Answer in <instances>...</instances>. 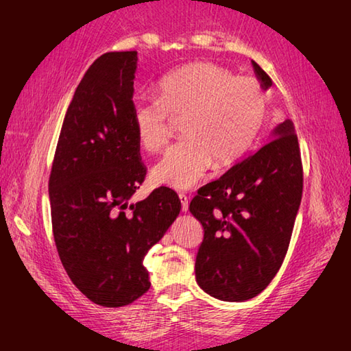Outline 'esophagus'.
<instances>
[{
  "label": "esophagus",
  "mask_w": 351,
  "mask_h": 351,
  "mask_svg": "<svg viewBox=\"0 0 351 351\" xmlns=\"http://www.w3.org/2000/svg\"><path fill=\"white\" fill-rule=\"evenodd\" d=\"M180 200H181V210L182 213L189 211V197L184 195V193H180Z\"/></svg>",
  "instance_id": "esophagus-1"
}]
</instances>
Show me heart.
<instances>
[{"instance_id": "heart-1", "label": "heart", "mask_w": 351, "mask_h": 351, "mask_svg": "<svg viewBox=\"0 0 351 351\" xmlns=\"http://www.w3.org/2000/svg\"><path fill=\"white\" fill-rule=\"evenodd\" d=\"M268 98L255 78L234 77L220 64L199 62L164 77L156 98L132 102L137 140L149 152L169 141V117L181 119L184 137L151 170L156 185L187 190L211 162L226 167L249 151L267 116Z\"/></svg>"}]
</instances>
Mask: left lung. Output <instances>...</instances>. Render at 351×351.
Masks as SVG:
<instances>
[{"label":"left lung","instance_id":"left-lung-1","mask_svg":"<svg viewBox=\"0 0 351 351\" xmlns=\"http://www.w3.org/2000/svg\"><path fill=\"white\" fill-rule=\"evenodd\" d=\"M252 66L264 90L270 88L271 78ZM302 191L299 140L287 119L263 147L193 197L190 213L204 226L195 265L199 287L225 302L264 291L287 255Z\"/></svg>","mask_w":351,"mask_h":351}]
</instances>
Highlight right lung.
I'll list each match as a JSON object with an SVG mask.
<instances>
[{
    "label": "right lung",
    "mask_w": 351,
    "mask_h": 351,
    "mask_svg": "<svg viewBox=\"0 0 351 351\" xmlns=\"http://www.w3.org/2000/svg\"><path fill=\"white\" fill-rule=\"evenodd\" d=\"M137 60V51L106 52L87 69L66 111L48 185L64 270L88 300L107 308L149 289L143 259L181 211L167 187L130 204L146 176L132 125Z\"/></svg>",
    "instance_id": "right-lung-1"
}]
</instances>
